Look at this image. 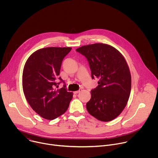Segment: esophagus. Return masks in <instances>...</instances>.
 I'll use <instances>...</instances> for the list:
<instances>
[{
  "label": "esophagus",
  "mask_w": 158,
  "mask_h": 158,
  "mask_svg": "<svg viewBox=\"0 0 158 158\" xmlns=\"http://www.w3.org/2000/svg\"><path fill=\"white\" fill-rule=\"evenodd\" d=\"M81 91H82V89H80L79 90H78V91H74V94H78V93H80Z\"/></svg>",
  "instance_id": "1"
}]
</instances>
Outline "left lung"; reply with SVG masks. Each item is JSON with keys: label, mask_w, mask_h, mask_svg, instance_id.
I'll return each mask as SVG.
<instances>
[{"label": "left lung", "mask_w": 158, "mask_h": 158, "mask_svg": "<svg viewBox=\"0 0 158 158\" xmlns=\"http://www.w3.org/2000/svg\"><path fill=\"white\" fill-rule=\"evenodd\" d=\"M76 51L87 58L92 78L99 79L86 104L88 112L101 121L114 119L125 108L131 93V76L124 57L103 43L83 46Z\"/></svg>", "instance_id": "obj_1"}]
</instances>
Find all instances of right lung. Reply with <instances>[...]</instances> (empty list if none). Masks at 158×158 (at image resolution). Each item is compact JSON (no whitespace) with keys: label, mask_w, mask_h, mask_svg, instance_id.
Here are the masks:
<instances>
[{"label":"right lung","mask_w":158,"mask_h":158,"mask_svg":"<svg viewBox=\"0 0 158 158\" xmlns=\"http://www.w3.org/2000/svg\"><path fill=\"white\" fill-rule=\"evenodd\" d=\"M71 49L42 48L32 53L24 65L22 87L25 97L32 109L46 119L52 120L63 114L73 99V93L67 92L65 85L55 89L62 61Z\"/></svg>","instance_id":"1"}]
</instances>
